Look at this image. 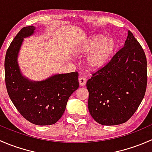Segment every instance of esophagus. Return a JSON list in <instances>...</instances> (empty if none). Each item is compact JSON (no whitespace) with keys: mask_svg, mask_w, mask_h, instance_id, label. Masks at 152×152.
<instances>
[{"mask_svg":"<svg viewBox=\"0 0 152 152\" xmlns=\"http://www.w3.org/2000/svg\"><path fill=\"white\" fill-rule=\"evenodd\" d=\"M86 82H87V80H86V79H85V77H80V78H79V85H80V86H84V85H85Z\"/></svg>","mask_w":152,"mask_h":152,"instance_id":"34e87169","label":"esophagus"}]
</instances>
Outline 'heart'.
Returning a JSON list of instances; mask_svg holds the SVG:
<instances>
[{
	"instance_id": "b5f03b06",
	"label": "heart",
	"mask_w": 152,
	"mask_h": 152,
	"mask_svg": "<svg viewBox=\"0 0 152 152\" xmlns=\"http://www.w3.org/2000/svg\"><path fill=\"white\" fill-rule=\"evenodd\" d=\"M115 42L102 34L93 35L84 41L77 48L80 55L88 54L87 64L93 70L102 69L110 60L115 50Z\"/></svg>"
}]
</instances>
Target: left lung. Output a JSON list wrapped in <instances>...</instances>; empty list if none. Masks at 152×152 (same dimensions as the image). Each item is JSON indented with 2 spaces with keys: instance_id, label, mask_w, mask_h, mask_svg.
I'll return each instance as SVG.
<instances>
[{
  "instance_id": "obj_1",
  "label": "left lung",
  "mask_w": 152,
  "mask_h": 152,
  "mask_svg": "<svg viewBox=\"0 0 152 152\" xmlns=\"http://www.w3.org/2000/svg\"><path fill=\"white\" fill-rule=\"evenodd\" d=\"M146 85L145 52L129 31L124 46L87 81L89 112L102 125L125 123L141 103Z\"/></svg>"
}]
</instances>
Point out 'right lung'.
<instances>
[{"label": "right lung", "instance_id": "right-lung-1", "mask_svg": "<svg viewBox=\"0 0 152 152\" xmlns=\"http://www.w3.org/2000/svg\"><path fill=\"white\" fill-rule=\"evenodd\" d=\"M35 28L33 26L23 28L7 49L6 87L12 103L24 118L36 125H51L60 119L69 97L79 87V73L56 74L39 82L23 76L18 63V53L23 38L33 34Z\"/></svg>", "mask_w": 152, "mask_h": 152}]
</instances>
